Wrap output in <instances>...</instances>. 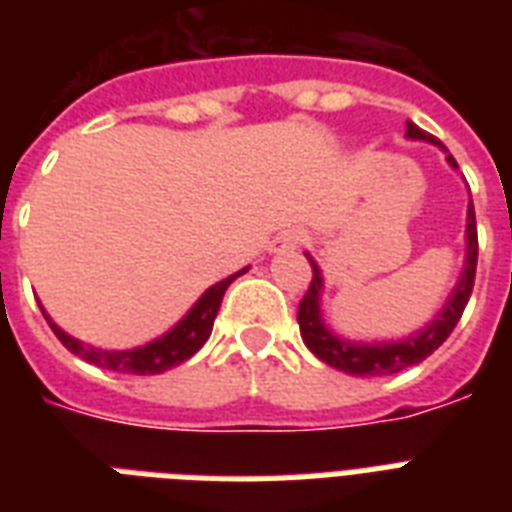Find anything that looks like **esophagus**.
<instances>
[{"instance_id": "1", "label": "esophagus", "mask_w": 512, "mask_h": 512, "mask_svg": "<svg viewBox=\"0 0 512 512\" xmlns=\"http://www.w3.org/2000/svg\"><path fill=\"white\" fill-rule=\"evenodd\" d=\"M300 244V233L297 231H281L276 239L271 241V252H289Z\"/></svg>"}]
</instances>
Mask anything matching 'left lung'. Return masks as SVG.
Wrapping results in <instances>:
<instances>
[{
  "label": "left lung",
  "mask_w": 512,
  "mask_h": 512,
  "mask_svg": "<svg viewBox=\"0 0 512 512\" xmlns=\"http://www.w3.org/2000/svg\"><path fill=\"white\" fill-rule=\"evenodd\" d=\"M406 138L412 140H428V143H436L441 146L430 132L420 130L417 124L406 122ZM444 148V146H441ZM446 151V148H444ZM446 162L457 167L454 156H446ZM465 239H468V255H465V268H462V276L457 281V287L449 295L446 305L441 308L436 319L430 321L428 327L420 329L417 335L406 337V340L398 342H348L340 340L337 335H332L324 321H321V287H324V279H321L319 265L313 263V257H308V263L313 268V279L308 284V292L300 300V308H297V324H300V335L303 342L308 345L313 356L321 358L324 364L335 366L340 372L356 374V377H385V374H396L406 366H414L425 361V358L444 345V340L452 335V329L457 327L462 311L470 300V292H473V281H476V263H478V231H476V212H473V199H470L468 207V228H465Z\"/></svg>",
  "instance_id": "left-lung-1"
}]
</instances>
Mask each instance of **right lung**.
Instances as JSON below:
<instances>
[{"instance_id":"1","label":"right lung","mask_w":512,"mask_h":512,"mask_svg":"<svg viewBox=\"0 0 512 512\" xmlns=\"http://www.w3.org/2000/svg\"><path fill=\"white\" fill-rule=\"evenodd\" d=\"M241 273H247V268H241L239 273H233L228 279L212 284V287L196 300V305H193L191 311L185 313L183 319L177 321L167 335L132 350H103L92 348V345H84V342H79L76 337L66 335L58 324H52V319L47 316V311H44L42 305H39V308H42L44 319H47L50 329L55 332V337H58L74 356L84 358L87 364H95L100 366V369H111V372L119 374H162L167 372V369H172V366L188 361V358L209 340L215 316L217 311H220V303H223L225 289L231 287V281L239 279Z\"/></svg>"}]
</instances>
